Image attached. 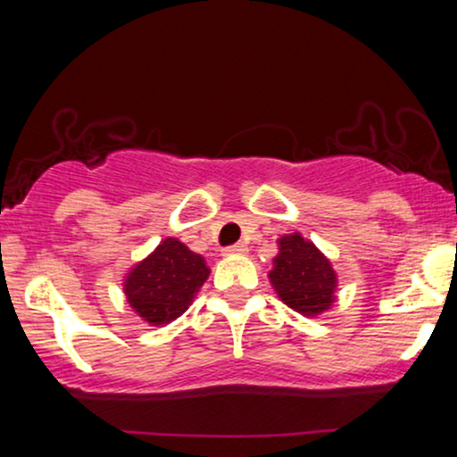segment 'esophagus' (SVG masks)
I'll return each instance as SVG.
<instances>
[{
	"label": "esophagus",
	"instance_id": "1",
	"mask_svg": "<svg viewBox=\"0 0 457 457\" xmlns=\"http://www.w3.org/2000/svg\"><path fill=\"white\" fill-rule=\"evenodd\" d=\"M225 255H243L246 253V245L245 243H236L232 246H228V249H223Z\"/></svg>",
	"mask_w": 457,
	"mask_h": 457
}]
</instances>
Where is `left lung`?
Masks as SVG:
<instances>
[{"instance_id":"1","label":"left lung","mask_w":457,"mask_h":457,"mask_svg":"<svg viewBox=\"0 0 457 457\" xmlns=\"http://www.w3.org/2000/svg\"><path fill=\"white\" fill-rule=\"evenodd\" d=\"M279 253L272 260L269 279L275 292L303 316H320L335 303L337 275L327 255L301 234H286L277 240Z\"/></svg>"}]
</instances>
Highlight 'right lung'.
I'll list each match as a JSON object with an SVG mask.
<instances>
[{"label":"right lung","instance_id":"obj_1","mask_svg":"<svg viewBox=\"0 0 457 457\" xmlns=\"http://www.w3.org/2000/svg\"><path fill=\"white\" fill-rule=\"evenodd\" d=\"M211 275L206 262L178 238H165L124 279L129 305L148 324L180 318Z\"/></svg>","mask_w":457,"mask_h":457}]
</instances>
